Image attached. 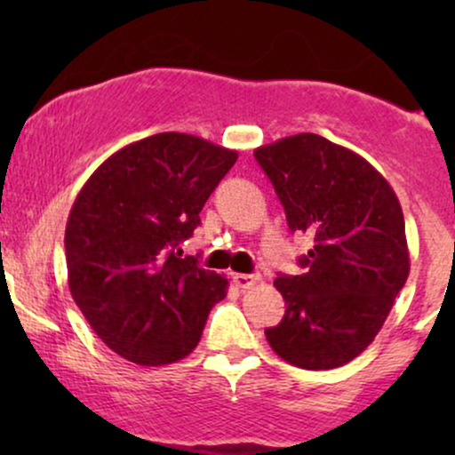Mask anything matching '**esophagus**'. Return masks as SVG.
I'll list each match as a JSON object with an SVG mask.
<instances>
[{"label":"esophagus","instance_id":"34e87169","mask_svg":"<svg viewBox=\"0 0 455 455\" xmlns=\"http://www.w3.org/2000/svg\"><path fill=\"white\" fill-rule=\"evenodd\" d=\"M233 282L239 289H252L254 284H259L260 275L257 274H233Z\"/></svg>","mask_w":455,"mask_h":455}]
</instances>
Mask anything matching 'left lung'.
Instances as JSON below:
<instances>
[{
	"mask_svg": "<svg viewBox=\"0 0 455 455\" xmlns=\"http://www.w3.org/2000/svg\"><path fill=\"white\" fill-rule=\"evenodd\" d=\"M293 233L310 235L306 274H280L284 318L265 329L284 362L340 368L368 348L409 278L404 216L383 175L355 151L312 132L254 151Z\"/></svg>",
	"mask_w": 455,
	"mask_h": 455,
	"instance_id": "obj_1",
	"label": "left lung"
}]
</instances>
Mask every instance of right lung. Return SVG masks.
Segmentation results:
<instances>
[{
    "instance_id": "1",
    "label": "right lung",
    "mask_w": 455,
    "mask_h": 455,
    "mask_svg": "<svg viewBox=\"0 0 455 455\" xmlns=\"http://www.w3.org/2000/svg\"><path fill=\"white\" fill-rule=\"evenodd\" d=\"M237 151L181 132L130 143L78 192L66 224L72 299L111 351L139 365L184 359L227 278L180 248Z\"/></svg>"
}]
</instances>
